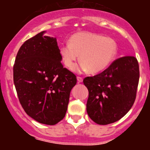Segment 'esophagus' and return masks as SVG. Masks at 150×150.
<instances>
[{
  "label": "esophagus",
  "mask_w": 150,
  "mask_h": 150,
  "mask_svg": "<svg viewBox=\"0 0 150 150\" xmlns=\"http://www.w3.org/2000/svg\"><path fill=\"white\" fill-rule=\"evenodd\" d=\"M77 80H78V83H82L83 82V78H81V77L78 76V77H77Z\"/></svg>",
  "instance_id": "esophagus-1"
}]
</instances>
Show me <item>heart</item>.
<instances>
[{"mask_svg":"<svg viewBox=\"0 0 150 150\" xmlns=\"http://www.w3.org/2000/svg\"><path fill=\"white\" fill-rule=\"evenodd\" d=\"M117 49V43L112 38L81 32L72 35L69 43L62 45L60 54L68 69H72L75 67L80 55V60L82 62L74 68L75 72L90 70L91 72H99L111 64Z\"/></svg>","mask_w":150,"mask_h":150,"instance_id":"obj_1","label":"heart"}]
</instances>
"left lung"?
Returning <instances> with one entry per match:
<instances>
[{
	"label": "left lung",
	"instance_id": "obj_1",
	"mask_svg": "<svg viewBox=\"0 0 150 150\" xmlns=\"http://www.w3.org/2000/svg\"><path fill=\"white\" fill-rule=\"evenodd\" d=\"M139 80L137 59L126 56L115 60L108 68L83 83L88 90L86 110L90 118L99 125L121 119L136 99Z\"/></svg>",
	"mask_w": 150,
	"mask_h": 150
}]
</instances>
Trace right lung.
<instances>
[{"mask_svg": "<svg viewBox=\"0 0 150 150\" xmlns=\"http://www.w3.org/2000/svg\"><path fill=\"white\" fill-rule=\"evenodd\" d=\"M40 32L19 48L13 64V83L25 112L46 125L64 117L76 76L63 67L56 38Z\"/></svg>", "mask_w": 150, "mask_h": 150, "instance_id": "obj_1", "label": "right lung"}]
</instances>
